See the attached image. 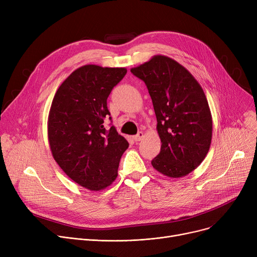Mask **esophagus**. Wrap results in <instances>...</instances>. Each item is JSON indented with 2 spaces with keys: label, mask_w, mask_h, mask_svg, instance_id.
<instances>
[{
  "label": "esophagus",
  "mask_w": 257,
  "mask_h": 257,
  "mask_svg": "<svg viewBox=\"0 0 257 257\" xmlns=\"http://www.w3.org/2000/svg\"><path fill=\"white\" fill-rule=\"evenodd\" d=\"M144 137H145V134H144V132H139L138 134H137V136H134L133 137V139H134V141H136V142H140V141H142L143 139H144Z\"/></svg>",
  "instance_id": "esophagus-1"
}]
</instances>
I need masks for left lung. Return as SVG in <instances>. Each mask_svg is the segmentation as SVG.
<instances>
[{"label": "left lung", "mask_w": 257, "mask_h": 257, "mask_svg": "<svg viewBox=\"0 0 257 257\" xmlns=\"http://www.w3.org/2000/svg\"><path fill=\"white\" fill-rule=\"evenodd\" d=\"M131 73L146 83L157 118L160 153L153 168L170 178L197 169L209 151L212 117L203 88L183 65L155 55Z\"/></svg>", "instance_id": "left-lung-1"}]
</instances>
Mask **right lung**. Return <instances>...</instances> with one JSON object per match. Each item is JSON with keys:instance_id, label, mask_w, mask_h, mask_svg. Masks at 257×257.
I'll use <instances>...</instances> for the list:
<instances>
[{"instance_id": "obj_1", "label": "right lung", "mask_w": 257, "mask_h": 257, "mask_svg": "<svg viewBox=\"0 0 257 257\" xmlns=\"http://www.w3.org/2000/svg\"><path fill=\"white\" fill-rule=\"evenodd\" d=\"M126 73L125 67L81 66L58 87L50 108L48 139L53 158L73 181L92 192L112 184L129 147L115 127H104L110 115L107 98Z\"/></svg>"}]
</instances>
